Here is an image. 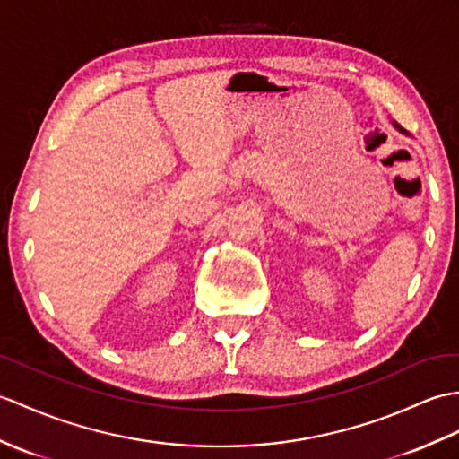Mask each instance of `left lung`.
Returning a JSON list of instances; mask_svg holds the SVG:
<instances>
[{
    "label": "left lung",
    "instance_id": "1",
    "mask_svg": "<svg viewBox=\"0 0 459 459\" xmlns=\"http://www.w3.org/2000/svg\"><path fill=\"white\" fill-rule=\"evenodd\" d=\"M393 125H395V129H397V131H399L401 134H409L407 131H404V129H403V126H401V125H397V123H393Z\"/></svg>",
    "mask_w": 459,
    "mask_h": 459
}]
</instances>
